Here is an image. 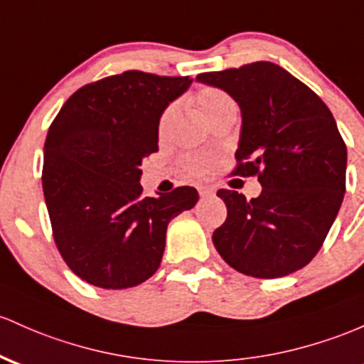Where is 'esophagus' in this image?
Instances as JSON below:
<instances>
[{
	"label": "esophagus",
	"instance_id": "34e87169",
	"mask_svg": "<svg viewBox=\"0 0 364 364\" xmlns=\"http://www.w3.org/2000/svg\"><path fill=\"white\" fill-rule=\"evenodd\" d=\"M198 193H200L202 198L213 197V195H214V188H210V186H200V188H198Z\"/></svg>",
	"mask_w": 364,
	"mask_h": 364
}]
</instances>
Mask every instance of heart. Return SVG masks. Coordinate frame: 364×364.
Instances as JSON below:
<instances>
[{
	"label": "heart",
	"instance_id": "1",
	"mask_svg": "<svg viewBox=\"0 0 364 364\" xmlns=\"http://www.w3.org/2000/svg\"><path fill=\"white\" fill-rule=\"evenodd\" d=\"M197 103L207 121H210L215 114H219L226 107L235 105L233 98L226 91L219 90V87H203V90L198 91ZM176 115H178V103H171L162 112L161 119H159V134L161 136H166L171 124L174 122ZM181 164L185 171H188L191 176H205L210 171V167H213L214 159L209 154H186L181 159Z\"/></svg>",
	"mask_w": 364,
	"mask_h": 364
}]
</instances>
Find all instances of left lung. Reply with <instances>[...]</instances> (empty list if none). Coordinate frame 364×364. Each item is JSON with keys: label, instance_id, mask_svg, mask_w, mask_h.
I'll list each match as a JSON object with an SVG mask.
<instances>
[{"label": "left lung", "instance_id": "1", "mask_svg": "<svg viewBox=\"0 0 364 364\" xmlns=\"http://www.w3.org/2000/svg\"><path fill=\"white\" fill-rule=\"evenodd\" d=\"M197 81L238 102L242 134L235 176H257L262 191L247 200L221 188L226 221L214 247L233 269L282 278L309 264L346 193L347 149L328 107L304 82L271 62L203 72Z\"/></svg>", "mask_w": 364, "mask_h": 364}]
</instances>
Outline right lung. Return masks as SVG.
Masks as SVG:
<instances>
[{"label": "right lung", "instance_id": "right-lung-1", "mask_svg": "<svg viewBox=\"0 0 364 364\" xmlns=\"http://www.w3.org/2000/svg\"><path fill=\"white\" fill-rule=\"evenodd\" d=\"M191 85L126 70L79 87L51 122L43 191L57 249L79 278L129 289L159 269L167 225L198 200L179 186L141 197V161L159 150L164 109Z\"/></svg>", "mask_w": 364, "mask_h": 364}]
</instances>
